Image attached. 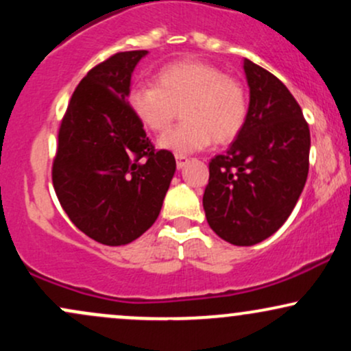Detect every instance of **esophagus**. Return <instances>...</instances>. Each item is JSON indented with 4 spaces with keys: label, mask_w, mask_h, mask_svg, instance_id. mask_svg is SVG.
Returning a JSON list of instances; mask_svg holds the SVG:
<instances>
[{
    "label": "esophagus",
    "mask_w": 351,
    "mask_h": 351,
    "mask_svg": "<svg viewBox=\"0 0 351 351\" xmlns=\"http://www.w3.org/2000/svg\"><path fill=\"white\" fill-rule=\"evenodd\" d=\"M175 158H176V167H178V170H181V168L188 163V156L184 155H175Z\"/></svg>",
    "instance_id": "obj_1"
}]
</instances>
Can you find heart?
<instances>
[{
  "instance_id": "1",
  "label": "heart",
  "mask_w": 351,
  "mask_h": 351,
  "mask_svg": "<svg viewBox=\"0 0 351 351\" xmlns=\"http://www.w3.org/2000/svg\"><path fill=\"white\" fill-rule=\"evenodd\" d=\"M128 106L150 132H165L181 108L180 127L160 136L158 145L176 155H188L211 145L231 143L244 128L247 97L236 79L203 60H178L162 67L156 86H136Z\"/></svg>"
}]
</instances>
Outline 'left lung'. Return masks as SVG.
Returning <instances> with one entry per match:
<instances>
[{"instance_id": "obj_1", "label": "left lung", "mask_w": 351, "mask_h": 351, "mask_svg": "<svg viewBox=\"0 0 351 351\" xmlns=\"http://www.w3.org/2000/svg\"><path fill=\"white\" fill-rule=\"evenodd\" d=\"M249 108L224 155L209 162L203 195L208 224L221 239L254 245L291 216L308 175L310 130L302 108L276 75L244 59Z\"/></svg>"}]
</instances>
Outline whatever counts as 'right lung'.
Masks as SVG:
<instances>
[{
	"label": "right lung",
	"mask_w": 351,
	"mask_h": 351,
	"mask_svg": "<svg viewBox=\"0 0 351 351\" xmlns=\"http://www.w3.org/2000/svg\"><path fill=\"white\" fill-rule=\"evenodd\" d=\"M148 51L117 52L79 82L59 128L52 184L90 239L123 245L152 228L175 175V156L153 148L130 110L132 74Z\"/></svg>",
	"instance_id": "1"
}]
</instances>
